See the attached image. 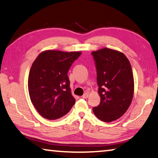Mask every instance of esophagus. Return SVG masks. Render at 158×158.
Masks as SVG:
<instances>
[{
	"mask_svg": "<svg viewBox=\"0 0 158 158\" xmlns=\"http://www.w3.org/2000/svg\"><path fill=\"white\" fill-rule=\"evenodd\" d=\"M88 97H89V94H88V93H84V94L82 95V98H84V99H85V98H87Z\"/></svg>",
	"mask_w": 158,
	"mask_h": 158,
	"instance_id": "esophagus-1",
	"label": "esophagus"
}]
</instances>
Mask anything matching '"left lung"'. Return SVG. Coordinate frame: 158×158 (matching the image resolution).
<instances>
[{
  "mask_svg": "<svg viewBox=\"0 0 158 158\" xmlns=\"http://www.w3.org/2000/svg\"><path fill=\"white\" fill-rule=\"evenodd\" d=\"M97 69L100 103L93 107L95 116L104 122L121 117L134 95V77L129 60L119 51L103 48L92 52Z\"/></svg>",
  "mask_w": 158,
  "mask_h": 158,
  "instance_id": "obj_1",
  "label": "left lung"
}]
</instances>
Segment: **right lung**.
I'll use <instances>...</instances> for the list:
<instances>
[{
    "instance_id": "1",
    "label": "right lung",
    "mask_w": 158,
    "mask_h": 158,
    "mask_svg": "<svg viewBox=\"0 0 158 158\" xmlns=\"http://www.w3.org/2000/svg\"><path fill=\"white\" fill-rule=\"evenodd\" d=\"M81 54V52L46 50L32 64L28 80L29 95L35 108L44 118H60L75 103L68 72Z\"/></svg>"
}]
</instances>
